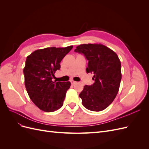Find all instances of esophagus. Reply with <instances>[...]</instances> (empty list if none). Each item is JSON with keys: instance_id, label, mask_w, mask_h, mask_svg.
<instances>
[{"instance_id": "1", "label": "esophagus", "mask_w": 149, "mask_h": 149, "mask_svg": "<svg viewBox=\"0 0 149 149\" xmlns=\"http://www.w3.org/2000/svg\"><path fill=\"white\" fill-rule=\"evenodd\" d=\"M71 84L74 85V84H75L76 83V82L74 81H73V80H71Z\"/></svg>"}]
</instances>
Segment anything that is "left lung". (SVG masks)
<instances>
[{
  "label": "left lung",
  "instance_id": "8db88e82",
  "mask_svg": "<svg viewBox=\"0 0 149 149\" xmlns=\"http://www.w3.org/2000/svg\"><path fill=\"white\" fill-rule=\"evenodd\" d=\"M74 52L88 61L86 71L94 74L91 86L85 85L79 94L83 106L92 111L105 109L118 94L121 81V63L117 54L101 44H83Z\"/></svg>",
  "mask_w": 149,
  "mask_h": 149
}]
</instances>
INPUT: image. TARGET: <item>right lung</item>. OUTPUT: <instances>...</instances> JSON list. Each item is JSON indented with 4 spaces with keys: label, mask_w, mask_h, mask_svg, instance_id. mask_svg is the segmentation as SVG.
Returning <instances> with one entry per match:
<instances>
[{
    "label": "right lung",
    "mask_w": 149,
    "mask_h": 149,
    "mask_svg": "<svg viewBox=\"0 0 149 149\" xmlns=\"http://www.w3.org/2000/svg\"><path fill=\"white\" fill-rule=\"evenodd\" d=\"M73 46L37 49L27 56L24 69L25 85L31 100L39 109L54 112L63 104L71 83L53 81L60 62Z\"/></svg>",
    "instance_id": "1"
}]
</instances>
